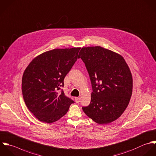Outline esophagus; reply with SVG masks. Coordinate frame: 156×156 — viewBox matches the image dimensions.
I'll list each match as a JSON object with an SVG mask.
<instances>
[{
	"label": "esophagus",
	"instance_id": "esophagus-1",
	"mask_svg": "<svg viewBox=\"0 0 156 156\" xmlns=\"http://www.w3.org/2000/svg\"><path fill=\"white\" fill-rule=\"evenodd\" d=\"M80 101V99L79 98H75V101L76 103H79Z\"/></svg>",
	"mask_w": 156,
	"mask_h": 156
}]
</instances>
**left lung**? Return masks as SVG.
I'll use <instances>...</instances> for the list:
<instances>
[{
	"instance_id": "left-lung-1",
	"label": "left lung",
	"mask_w": 156,
	"mask_h": 156,
	"mask_svg": "<svg viewBox=\"0 0 156 156\" xmlns=\"http://www.w3.org/2000/svg\"><path fill=\"white\" fill-rule=\"evenodd\" d=\"M79 57L89 74L93 92L83 112L99 124L118 119L129 102L133 91L130 69L120 55L101 47L82 48Z\"/></svg>"
}]
</instances>
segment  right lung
Returning <instances> with one entry per match:
<instances>
[{
  "label": "right lung",
  "mask_w": 156,
  "mask_h": 156,
  "mask_svg": "<svg viewBox=\"0 0 156 156\" xmlns=\"http://www.w3.org/2000/svg\"><path fill=\"white\" fill-rule=\"evenodd\" d=\"M80 50L54 49L44 52L25 69L22 81L23 98L28 109L40 121L51 123L58 120L74 103L61 88Z\"/></svg>",
  "instance_id": "right-lung-1"
}]
</instances>
